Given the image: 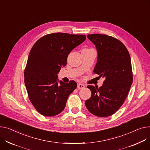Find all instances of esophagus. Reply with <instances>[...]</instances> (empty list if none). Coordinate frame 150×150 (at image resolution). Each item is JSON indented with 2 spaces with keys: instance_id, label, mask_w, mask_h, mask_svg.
Instances as JSON below:
<instances>
[{
  "instance_id": "1",
  "label": "esophagus",
  "mask_w": 150,
  "mask_h": 150,
  "mask_svg": "<svg viewBox=\"0 0 150 150\" xmlns=\"http://www.w3.org/2000/svg\"><path fill=\"white\" fill-rule=\"evenodd\" d=\"M85 87V86L84 84H82L81 83H78L77 84V88L78 89H81V88H84Z\"/></svg>"
}]
</instances>
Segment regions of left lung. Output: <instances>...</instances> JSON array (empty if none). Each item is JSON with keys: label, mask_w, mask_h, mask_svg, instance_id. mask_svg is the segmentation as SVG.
I'll list each match as a JSON object with an SVG mask.
<instances>
[{"label": "left lung", "mask_w": 150, "mask_h": 150, "mask_svg": "<svg viewBox=\"0 0 150 150\" xmlns=\"http://www.w3.org/2000/svg\"><path fill=\"white\" fill-rule=\"evenodd\" d=\"M87 38L95 45L98 51L93 72L105 78V80L99 88L87 86L92 96L85 104L92 114L107 117L122 106L131 87V58L125 45L117 38L99 34L87 35Z\"/></svg>", "instance_id": "obj_1"}]
</instances>
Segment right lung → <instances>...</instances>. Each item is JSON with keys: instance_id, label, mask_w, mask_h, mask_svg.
Returning <instances> with one entry per match:
<instances>
[{"instance_id": "add662e5", "label": "right lung", "mask_w": 150, "mask_h": 150, "mask_svg": "<svg viewBox=\"0 0 150 150\" xmlns=\"http://www.w3.org/2000/svg\"><path fill=\"white\" fill-rule=\"evenodd\" d=\"M86 39L85 35L52 33L33 46L24 72L25 84L29 100L39 113L54 116L64 110L77 84L73 80L58 84L57 74L66 65L69 53Z\"/></svg>"}]
</instances>
